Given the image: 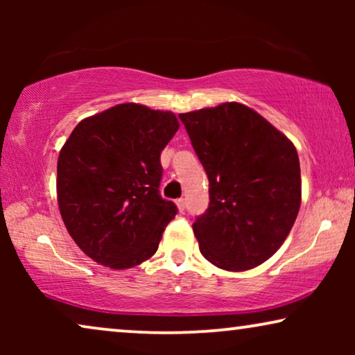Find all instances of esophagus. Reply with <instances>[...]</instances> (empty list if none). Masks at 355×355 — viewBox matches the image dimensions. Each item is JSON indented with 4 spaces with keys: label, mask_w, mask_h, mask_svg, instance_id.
Segmentation results:
<instances>
[{
    "label": "esophagus",
    "mask_w": 355,
    "mask_h": 355,
    "mask_svg": "<svg viewBox=\"0 0 355 355\" xmlns=\"http://www.w3.org/2000/svg\"><path fill=\"white\" fill-rule=\"evenodd\" d=\"M176 203H178V208H179V210H181V211L186 210V200H184V198H178Z\"/></svg>",
    "instance_id": "obj_1"
}]
</instances>
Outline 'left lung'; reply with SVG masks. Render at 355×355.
I'll list each match as a JSON object with an SVG mask.
<instances>
[{"label":"left lung","mask_w":355,"mask_h":355,"mask_svg":"<svg viewBox=\"0 0 355 355\" xmlns=\"http://www.w3.org/2000/svg\"><path fill=\"white\" fill-rule=\"evenodd\" d=\"M210 182L193 223L218 268H255L279 249L300 207V164L288 137L249 106L223 103L179 114Z\"/></svg>","instance_id":"left-lung-1"}]
</instances>
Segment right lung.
Segmentation results:
<instances>
[{"mask_svg":"<svg viewBox=\"0 0 355 355\" xmlns=\"http://www.w3.org/2000/svg\"><path fill=\"white\" fill-rule=\"evenodd\" d=\"M176 116L123 103L80 121L58 158V203L76 244L96 263L130 268L158 249L178 207L159 193V155Z\"/></svg>","mask_w":355,"mask_h":355,"instance_id":"1","label":"right lung"}]
</instances>
